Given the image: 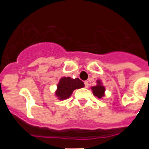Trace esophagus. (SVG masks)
Returning a JSON list of instances; mask_svg holds the SVG:
<instances>
[{"label": "esophagus", "instance_id": "obj_1", "mask_svg": "<svg viewBox=\"0 0 149 149\" xmlns=\"http://www.w3.org/2000/svg\"><path fill=\"white\" fill-rule=\"evenodd\" d=\"M84 84H85V87L88 88V86H89V83H88V81H84Z\"/></svg>", "mask_w": 149, "mask_h": 149}]
</instances>
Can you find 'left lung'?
Wrapping results in <instances>:
<instances>
[{"mask_svg":"<svg viewBox=\"0 0 149 149\" xmlns=\"http://www.w3.org/2000/svg\"><path fill=\"white\" fill-rule=\"evenodd\" d=\"M97 85L94 86H92L91 89L93 91V93L95 96L98 97V98H102L105 96V87L103 86L102 82L101 80H97Z\"/></svg>","mask_w":149,"mask_h":149,"instance_id":"left-lung-1","label":"left lung"}]
</instances>
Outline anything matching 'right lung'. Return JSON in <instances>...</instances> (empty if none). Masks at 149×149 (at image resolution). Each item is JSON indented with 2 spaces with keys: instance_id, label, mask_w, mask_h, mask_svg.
Instances as JSON below:
<instances>
[{
  "instance_id": "1",
  "label": "right lung",
  "mask_w": 149,
  "mask_h": 149,
  "mask_svg": "<svg viewBox=\"0 0 149 149\" xmlns=\"http://www.w3.org/2000/svg\"><path fill=\"white\" fill-rule=\"evenodd\" d=\"M84 87V84L79 78H71L70 77H61L57 84L55 96L59 100H65L72 95L73 91L76 89Z\"/></svg>"
}]
</instances>
